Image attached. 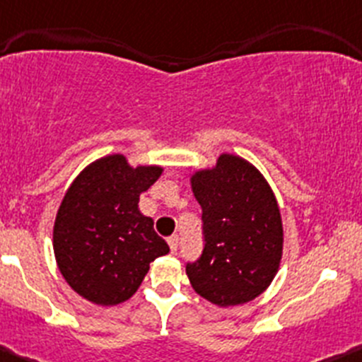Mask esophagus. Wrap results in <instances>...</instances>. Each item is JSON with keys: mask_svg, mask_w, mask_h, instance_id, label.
<instances>
[{"mask_svg": "<svg viewBox=\"0 0 362 362\" xmlns=\"http://www.w3.org/2000/svg\"><path fill=\"white\" fill-rule=\"evenodd\" d=\"M169 247H170V252H176L177 251V247H180V237L177 235H173V237H169Z\"/></svg>", "mask_w": 362, "mask_h": 362, "instance_id": "obj_1", "label": "esophagus"}]
</instances>
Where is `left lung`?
Returning a JSON list of instances; mask_svg holds the SVG:
<instances>
[{"instance_id":"obj_1","label":"left lung","mask_w":362,"mask_h":362,"mask_svg":"<svg viewBox=\"0 0 362 362\" xmlns=\"http://www.w3.org/2000/svg\"><path fill=\"white\" fill-rule=\"evenodd\" d=\"M192 189L202 207L204 251L186 264L192 288L219 307L247 303L274 281L282 258V219L263 174L223 153L197 170Z\"/></svg>"}]
</instances>
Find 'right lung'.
Segmentation results:
<instances>
[{"instance_id":"obj_1","label":"right lung","mask_w":362,"mask_h":362,"mask_svg":"<svg viewBox=\"0 0 362 362\" xmlns=\"http://www.w3.org/2000/svg\"><path fill=\"white\" fill-rule=\"evenodd\" d=\"M162 167H130L107 155L85 167L62 199L54 225L55 262L66 282L85 300L110 307L129 300L169 252L141 214L139 195L162 176Z\"/></svg>"}]
</instances>
